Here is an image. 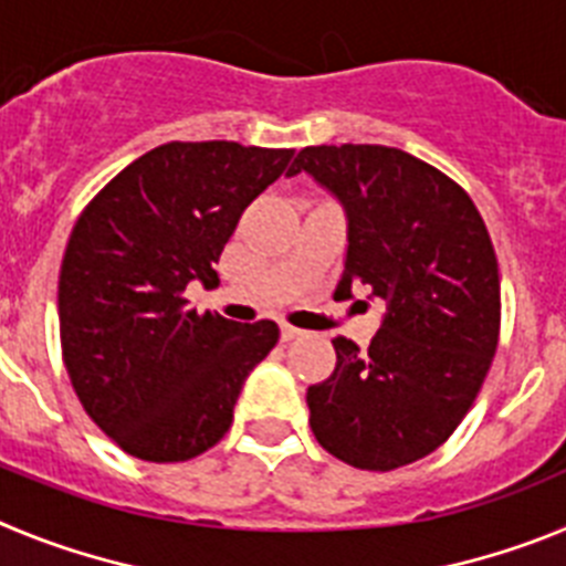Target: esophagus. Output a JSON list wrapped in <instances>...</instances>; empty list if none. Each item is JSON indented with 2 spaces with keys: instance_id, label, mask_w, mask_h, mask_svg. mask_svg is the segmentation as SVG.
Listing matches in <instances>:
<instances>
[{
  "instance_id": "34e87169",
  "label": "esophagus",
  "mask_w": 566,
  "mask_h": 566,
  "mask_svg": "<svg viewBox=\"0 0 566 566\" xmlns=\"http://www.w3.org/2000/svg\"><path fill=\"white\" fill-rule=\"evenodd\" d=\"M300 328H294V326H289V323H283V326H280V337H283V343H289V339H297L300 337Z\"/></svg>"
}]
</instances>
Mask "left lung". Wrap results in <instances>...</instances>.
<instances>
[{
    "mask_svg": "<svg viewBox=\"0 0 566 566\" xmlns=\"http://www.w3.org/2000/svg\"><path fill=\"white\" fill-rule=\"evenodd\" d=\"M345 212L334 297L368 289L385 314L371 345L332 339L337 365L306 391L308 422L332 457L394 470L457 431L499 345V263L488 227L459 184L397 147L300 149Z\"/></svg>",
    "mask_w": 566,
    "mask_h": 566,
    "instance_id": "8db88e82",
    "label": "left lung"
}]
</instances>
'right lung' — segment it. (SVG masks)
I'll use <instances>...</instances> for the list:
<instances>
[{"label":"right lung","mask_w":566,"mask_h":566,"mask_svg":"<svg viewBox=\"0 0 566 566\" xmlns=\"http://www.w3.org/2000/svg\"><path fill=\"white\" fill-rule=\"evenodd\" d=\"M294 149L169 142L115 175L73 227L59 274L70 382L129 457L187 462L229 431L243 382L280 337L189 308L240 214L289 169Z\"/></svg>","instance_id":"right-lung-1"}]
</instances>
